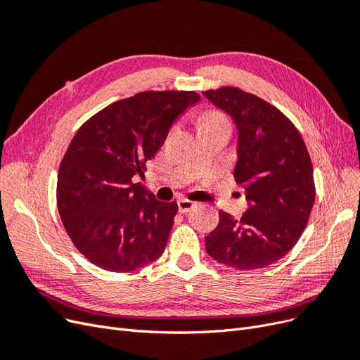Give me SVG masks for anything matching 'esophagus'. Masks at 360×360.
<instances>
[{
    "mask_svg": "<svg viewBox=\"0 0 360 360\" xmlns=\"http://www.w3.org/2000/svg\"><path fill=\"white\" fill-rule=\"evenodd\" d=\"M177 205H179V212L180 213H188L189 210L193 209V207H197V202L191 201L188 198H179L177 200Z\"/></svg>",
    "mask_w": 360,
    "mask_h": 360,
    "instance_id": "esophagus-1",
    "label": "esophagus"
}]
</instances>
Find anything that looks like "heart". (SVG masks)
<instances>
[{
	"label": "heart",
	"instance_id": "b5f03b06",
	"mask_svg": "<svg viewBox=\"0 0 360 360\" xmlns=\"http://www.w3.org/2000/svg\"><path fill=\"white\" fill-rule=\"evenodd\" d=\"M209 122H226V120H225V117L222 114L210 111V112H205L201 117V123H209Z\"/></svg>",
	"mask_w": 360,
	"mask_h": 360
}]
</instances>
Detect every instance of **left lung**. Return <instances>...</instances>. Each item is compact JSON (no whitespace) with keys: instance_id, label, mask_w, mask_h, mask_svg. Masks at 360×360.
Here are the masks:
<instances>
[{"instance_id":"8db88e82","label":"left lung","mask_w":360,"mask_h":360,"mask_svg":"<svg viewBox=\"0 0 360 360\" xmlns=\"http://www.w3.org/2000/svg\"><path fill=\"white\" fill-rule=\"evenodd\" d=\"M202 94L230 114L238 130L234 179L248 210L240 219L219 212L205 250L222 264L254 270L276 263L300 238L315 200L312 162L291 120L237 86Z\"/></svg>"}]
</instances>
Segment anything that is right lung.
Wrapping results in <instances>:
<instances>
[{"label": "right lung", "mask_w": 360, "mask_h": 360, "mask_svg": "<svg viewBox=\"0 0 360 360\" xmlns=\"http://www.w3.org/2000/svg\"><path fill=\"white\" fill-rule=\"evenodd\" d=\"M195 91H143L117 101L78 129L64 155L57 205L76 249L97 267L129 274L165 250L176 201L162 202L134 183L165 143Z\"/></svg>", "instance_id": "add662e5"}]
</instances>
